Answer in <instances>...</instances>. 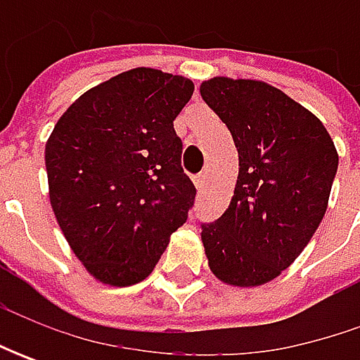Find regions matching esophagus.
<instances>
[{
	"label": "esophagus",
	"mask_w": 360,
	"mask_h": 360,
	"mask_svg": "<svg viewBox=\"0 0 360 360\" xmlns=\"http://www.w3.org/2000/svg\"><path fill=\"white\" fill-rule=\"evenodd\" d=\"M204 184H206V178H204V174H200V176H196V178H194V186H196V190H198V192H202Z\"/></svg>",
	"instance_id": "esophagus-1"
}]
</instances>
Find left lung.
Masks as SVG:
<instances>
[{"label": "left lung", "instance_id": "8db88e82", "mask_svg": "<svg viewBox=\"0 0 360 360\" xmlns=\"http://www.w3.org/2000/svg\"><path fill=\"white\" fill-rule=\"evenodd\" d=\"M200 96L232 134L238 176L226 212L202 226L218 281L252 288L274 281L311 242L328 206L339 154L323 122L260 79L216 76Z\"/></svg>", "mask_w": 360, "mask_h": 360}]
</instances>
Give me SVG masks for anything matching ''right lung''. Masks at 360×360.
<instances>
[{"label": "right lung", "instance_id": "obj_1", "mask_svg": "<svg viewBox=\"0 0 360 360\" xmlns=\"http://www.w3.org/2000/svg\"><path fill=\"white\" fill-rule=\"evenodd\" d=\"M194 84L134 68L82 94L46 142L49 204L98 283H142L194 204L174 120Z\"/></svg>", "mask_w": 360, "mask_h": 360}]
</instances>
